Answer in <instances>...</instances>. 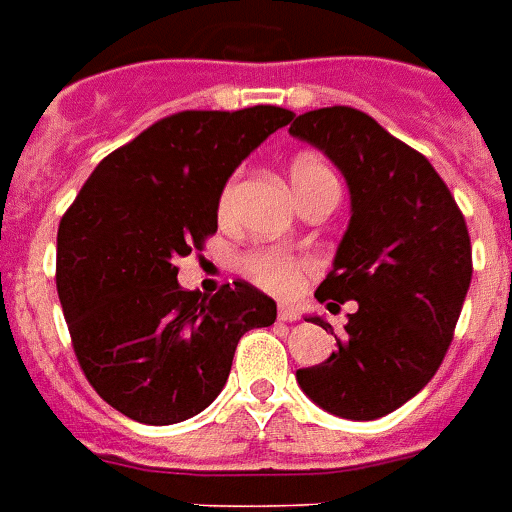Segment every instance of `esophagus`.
<instances>
[{
    "instance_id": "obj_1",
    "label": "esophagus",
    "mask_w": 512,
    "mask_h": 512,
    "mask_svg": "<svg viewBox=\"0 0 512 512\" xmlns=\"http://www.w3.org/2000/svg\"><path fill=\"white\" fill-rule=\"evenodd\" d=\"M277 314H280L282 322H296L298 320V309H293V306L282 304L280 309H277Z\"/></svg>"
}]
</instances>
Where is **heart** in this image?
I'll return each mask as SVG.
<instances>
[{"mask_svg": "<svg viewBox=\"0 0 512 512\" xmlns=\"http://www.w3.org/2000/svg\"><path fill=\"white\" fill-rule=\"evenodd\" d=\"M322 171H330L320 158H314V155H298L290 163V182L293 187L304 185L306 179L317 177ZM232 192H235V185H227L222 192V200H219V214L227 216L232 206ZM243 269L245 275L251 277L253 282H259L261 288L272 290V293H293L304 275L306 261L293 256L288 251H277V248H259V251H251L243 259Z\"/></svg>", "mask_w": 512, "mask_h": 512, "instance_id": "obj_1", "label": "heart"}]
</instances>
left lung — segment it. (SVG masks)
Returning a JSON list of instances; mask_svg holds the SVG:
<instances>
[{
  "mask_svg": "<svg viewBox=\"0 0 512 512\" xmlns=\"http://www.w3.org/2000/svg\"><path fill=\"white\" fill-rule=\"evenodd\" d=\"M288 132L320 147L351 195L333 272L314 296L327 309L357 301L338 351L296 380L330 415L383 418L436 375L452 343L473 275L465 216L428 158L362 110H309Z\"/></svg>",
  "mask_w": 512,
  "mask_h": 512,
  "instance_id": "8db88e82",
  "label": "left lung"
}]
</instances>
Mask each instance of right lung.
Wrapping results in <instances>:
<instances>
[{"label":"right lung","mask_w":512,"mask_h":512,"mask_svg":"<svg viewBox=\"0 0 512 512\" xmlns=\"http://www.w3.org/2000/svg\"><path fill=\"white\" fill-rule=\"evenodd\" d=\"M277 105L182 110L97 163L57 230V296L81 370L105 402L145 425L198 415L230 378L237 341L277 304L237 280L182 290V256L216 232L243 158L290 124Z\"/></svg>","instance_id":"right-lung-1"}]
</instances>
